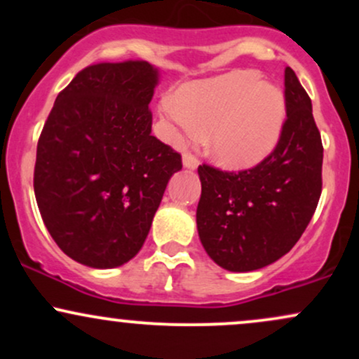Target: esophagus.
Masks as SVG:
<instances>
[{
  "label": "esophagus",
  "mask_w": 359,
  "mask_h": 359,
  "mask_svg": "<svg viewBox=\"0 0 359 359\" xmlns=\"http://www.w3.org/2000/svg\"><path fill=\"white\" fill-rule=\"evenodd\" d=\"M182 163L185 168H197L199 167V158H197L196 155H192L191 151H185V154L182 155Z\"/></svg>",
  "instance_id": "esophagus-1"
}]
</instances>
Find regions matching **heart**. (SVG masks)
Returning <instances> with one entry per match:
<instances>
[{
    "label": "heart",
    "instance_id": "obj_1",
    "mask_svg": "<svg viewBox=\"0 0 359 359\" xmlns=\"http://www.w3.org/2000/svg\"><path fill=\"white\" fill-rule=\"evenodd\" d=\"M172 133L205 135L209 154L228 168L258 163L275 147L285 119L278 88L258 81L253 71L191 82L163 102Z\"/></svg>",
    "mask_w": 359,
    "mask_h": 359
}]
</instances>
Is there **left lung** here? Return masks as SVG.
<instances>
[{"mask_svg": "<svg viewBox=\"0 0 359 359\" xmlns=\"http://www.w3.org/2000/svg\"><path fill=\"white\" fill-rule=\"evenodd\" d=\"M285 111L277 147L258 165L226 172L199 165L197 231L204 250L229 271H251L294 248L323 191V142L312 102L285 69Z\"/></svg>", "mask_w": 359, "mask_h": 359, "instance_id": "left-lung-1", "label": "left lung"}]
</instances>
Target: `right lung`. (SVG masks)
I'll return each mask as SVG.
<instances>
[{
    "label": "right lung",
    "instance_id": "add662e5",
    "mask_svg": "<svg viewBox=\"0 0 359 359\" xmlns=\"http://www.w3.org/2000/svg\"><path fill=\"white\" fill-rule=\"evenodd\" d=\"M158 71L145 60L100 62L57 96L36 145L42 219L67 257L114 269L142 250L182 156L151 135Z\"/></svg>",
    "mask_w": 359,
    "mask_h": 359
}]
</instances>
